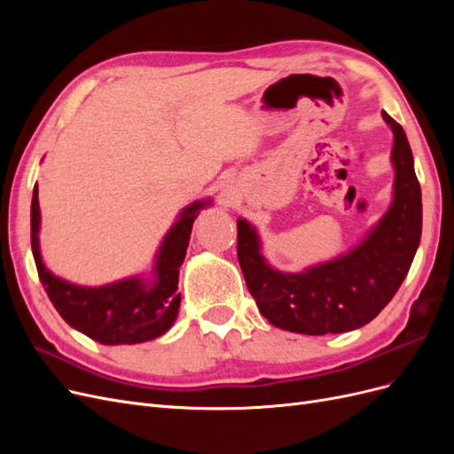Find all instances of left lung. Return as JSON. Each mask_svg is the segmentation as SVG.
I'll return each instance as SVG.
<instances>
[{"label":"left lung","instance_id":"left-lung-1","mask_svg":"<svg viewBox=\"0 0 454 454\" xmlns=\"http://www.w3.org/2000/svg\"><path fill=\"white\" fill-rule=\"evenodd\" d=\"M382 119L394 134V199L348 254L303 272H280L261 254L257 231L246 219L237 222L246 286L272 325L303 335L352 332L373 320L405 280L420 244L422 195L402 125L387 112Z\"/></svg>","mask_w":454,"mask_h":454}]
</instances>
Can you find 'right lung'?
I'll return each mask as SVG.
<instances>
[{
  "mask_svg": "<svg viewBox=\"0 0 454 454\" xmlns=\"http://www.w3.org/2000/svg\"><path fill=\"white\" fill-rule=\"evenodd\" d=\"M212 200H197L182 210L177 222L164 237L155 259V280L147 284L132 277L100 287L66 282L45 267L39 252V199L37 185L32 197V252L39 280L54 309L77 332L100 345H136L167 333L180 310L177 277L185 259L191 229L199 210Z\"/></svg>",
  "mask_w": 454,
  "mask_h": 454,
  "instance_id": "add662e5",
  "label": "right lung"
}]
</instances>
